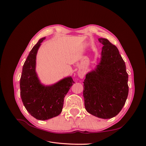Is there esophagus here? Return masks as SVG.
Masks as SVG:
<instances>
[{
	"mask_svg": "<svg viewBox=\"0 0 146 146\" xmlns=\"http://www.w3.org/2000/svg\"><path fill=\"white\" fill-rule=\"evenodd\" d=\"M78 76L80 78H83L84 77V76H85V74H84V73L82 71H79L78 73Z\"/></svg>",
	"mask_w": 146,
	"mask_h": 146,
	"instance_id": "esophagus-1",
	"label": "esophagus"
}]
</instances>
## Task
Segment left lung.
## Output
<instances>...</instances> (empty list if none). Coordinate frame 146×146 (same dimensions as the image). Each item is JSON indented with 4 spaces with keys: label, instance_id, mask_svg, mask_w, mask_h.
<instances>
[{
    "label": "left lung",
    "instance_id": "8db88e82",
    "mask_svg": "<svg viewBox=\"0 0 146 146\" xmlns=\"http://www.w3.org/2000/svg\"><path fill=\"white\" fill-rule=\"evenodd\" d=\"M104 45L100 63L88 73L83 82L86 111L96 117L110 119L121 111L129 94L128 74L124 61L116 46L99 38Z\"/></svg>",
    "mask_w": 146,
    "mask_h": 146
}]
</instances>
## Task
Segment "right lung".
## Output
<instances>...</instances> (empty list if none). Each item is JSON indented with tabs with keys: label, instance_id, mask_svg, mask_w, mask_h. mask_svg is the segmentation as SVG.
Here are the masks:
<instances>
[{
	"label": "right lung",
	"instance_id": "1",
	"mask_svg": "<svg viewBox=\"0 0 146 146\" xmlns=\"http://www.w3.org/2000/svg\"><path fill=\"white\" fill-rule=\"evenodd\" d=\"M40 39L30 52L23 68L20 80V94L25 108L38 120L44 121L58 116L62 111L64 99L75 83L71 77H66L49 86L41 84L35 72L36 56Z\"/></svg>",
	"mask_w": 146,
	"mask_h": 146
}]
</instances>
